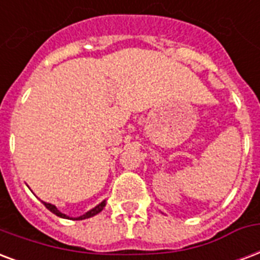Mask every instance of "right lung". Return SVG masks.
<instances>
[{
	"instance_id": "1",
	"label": "right lung",
	"mask_w": 260,
	"mask_h": 260,
	"mask_svg": "<svg viewBox=\"0 0 260 260\" xmlns=\"http://www.w3.org/2000/svg\"><path fill=\"white\" fill-rule=\"evenodd\" d=\"M43 205H45V207H46L47 210H50L51 213L55 214L57 217H61V218H69V219H73V221H82V219H87V218H91V217H94V215H96L98 213H101L102 210H104V207L106 206V201H102L99 205H96L94 207V209H91L88 210L86 214H83V215H80V217H68L67 214L64 213H61L57 207H55L54 205H51V203H46V202H42Z\"/></svg>"
}]
</instances>
